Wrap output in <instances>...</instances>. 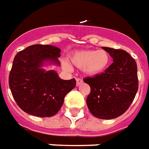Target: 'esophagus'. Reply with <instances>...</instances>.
I'll return each instance as SVG.
<instances>
[{"mask_svg": "<svg viewBox=\"0 0 149 149\" xmlns=\"http://www.w3.org/2000/svg\"><path fill=\"white\" fill-rule=\"evenodd\" d=\"M82 82H83V80H82V79H79V78L76 79V85H77V86H79L81 85Z\"/></svg>", "mask_w": 149, "mask_h": 149, "instance_id": "34e87169", "label": "esophagus"}]
</instances>
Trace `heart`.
Wrapping results in <instances>:
<instances>
[{"label":"heart","mask_w":149,"mask_h":149,"mask_svg":"<svg viewBox=\"0 0 149 149\" xmlns=\"http://www.w3.org/2000/svg\"><path fill=\"white\" fill-rule=\"evenodd\" d=\"M110 55L106 50L87 49L77 51L70 55V63L89 75H97L102 74L110 63ZM66 68H70L69 64L64 63Z\"/></svg>","instance_id":"heart-1"}]
</instances>
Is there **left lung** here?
Here are the masks:
<instances>
[{
    "label": "left lung",
    "mask_w": 149,
    "mask_h": 149,
    "mask_svg": "<svg viewBox=\"0 0 149 149\" xmlns=\"http://www.w3.org/2000/svg\"><path fill=\"white\" fill-rule=\"evenodd\" d=\"M113 58L105 72L83 81L91 86L88 109L100 119H113L129 109L138 90L137 66L134 58L121 49L102 47Z\"/></svg>",
    "instance_id": "8db88e82"
}]
</instances>
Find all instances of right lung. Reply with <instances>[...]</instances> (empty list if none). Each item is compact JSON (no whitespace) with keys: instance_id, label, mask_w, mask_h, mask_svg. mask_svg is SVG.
Returning <instances> with one entry per match:
<instances>
[{"instance_id":"add662e5","label":"right lung","mask_w":149,"mask_h":149,"mask_svg":"<svg viewBox=\"0 0 149 149\" xmlns=\"http://www.w3.org/2000/svg\"><path fill=\"white\" fill-rule=\"evenodd\" d=\"M60 52L57 47L34 44L16 55L8 84L23 111L40 118L52 117L60 109L67 94L74 88V79L63 80L55 70L41 68L47 60L59 65Z\"/></svg>"}]
</instances>
